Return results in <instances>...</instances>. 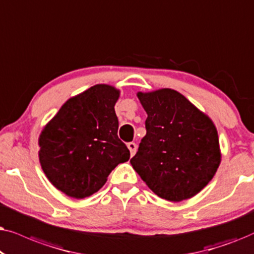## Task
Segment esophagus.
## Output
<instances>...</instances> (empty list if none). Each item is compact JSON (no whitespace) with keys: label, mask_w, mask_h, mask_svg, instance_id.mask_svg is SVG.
Segmentation results:
<instances>
[{"label":"esophagus","mask_w":254,"mask_h":254,"mask_svg":"<svg viewBox=\"0 0 254 254\" xmlns=\"http://www.w3.org/2000/svg\"><path fill=\"white\" fill-rule=\"evenodd\" d=\"M127 148L130 150V154H131V157H132V155H134V153H136V151H137V144L129 143L127 144Z\"/></svg>","instance_id":"esophagus-1"}]
</instances>
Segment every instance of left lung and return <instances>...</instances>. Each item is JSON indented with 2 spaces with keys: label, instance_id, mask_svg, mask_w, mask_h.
Here are the masks:
<instances>
[{
  "label": "left lung",
  "instance_id": "obj_1",
  "mask_svg": "<svg viewBox=\"0 0 254 254\" xmlns=\"http://www.w3.org/2000/svg\"><path fill=\"white\" fill-rule=\"evenodd\" d=\"M137 96L147 114L146 136L131 165L159 197L188 200L211 181L221 164L214 122L170 88Z\"/></svg>",
  "mask_w": 254,
  "mask_h": 254
}]
</instances>
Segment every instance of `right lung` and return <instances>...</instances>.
<instances>
[{
    "instance_id": "right-lung-1",
    "label": "right lung",
    "mask_w": 254,
    "mask_h": 254,
    "mask_svg": "<svg viewBox=\"0 0 254 254\" xmlns=\"http://www.w3.org/2000/svg\"><path fill=\"white\" fill-rule=\"evenodd\" d=\"M120 90L95 84L70 97L40 132L39 162L49 181L73 198L100 190L111 171L130 159L117 136Z\"/></svg>"
}]
</instances>
